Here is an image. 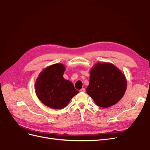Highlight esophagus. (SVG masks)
Masks as SVG:
<instances>
[{"mask_svg":"<svg viewBox=\"0 0 150 150\" xmlns=\"http://www.w3.org/2000/svg\"><path fill=\"white\" fill-rule=\"evenodd\" d=\"M80 91H81V92H84V91H85V88H83L82 89H81L80 90Z\"/></svg>","mask_w":150,"mask_h":150,"instance_id":"34e87169","label":"esophagus"}]
</instances>
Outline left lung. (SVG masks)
Listing matches in <instances>:
<instances>
[{
    "mask_svg": "<svg viewBox=\"0 0 150 150\" xmlns=\"http://www.w3.org/2000/svg\"><path fill=\"white\" fill-rule=\"evenodd\" d=\"M127 82L125 76L115 66L98 62L90 71L86 93L96 105L109 108L115 105L124 96Z\"/></svg>",
    "mask_w": 150,
    "mask_h": 150,
    "instance_id": "left-lung-1",
    "label": "left lung"
}]
</instances>
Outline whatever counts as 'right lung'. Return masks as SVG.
<instances>
[{"instance_id": "right-lung-1", "label": "right lung", "mask_w": 150, "mask_h": 150, "mask_svg": "<svg viewBox=\"0 0 150 150\" xmlns=\"http://www.w3.org/2000/svg\"><path fill=\"white\" fill-rule=\"evenodd\" d=\"M65 66L54 64L44 69L35 83V94L45 105L53 109L65 108L79 91L63 78Z\"/></svg>"}]
</instances>
